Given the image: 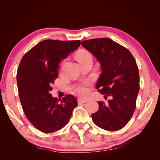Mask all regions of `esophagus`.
<instances>
[{
    "label": "esophagus",
    "instance_id": "34e87169",
    "mask_svg": "<svg viewBox=\"0 0 160 160\" xmlns=\"http://www.w3.org/2000/svg\"><path fill=\"white\" fill-rule=\"evenodd\" d=\"M88 100L86 99H78V103L79 104H83V103H85Z\"/></svg>",
    "mask_w": 160,
    "mask_h": 160
}]
</instances>
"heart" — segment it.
I'll return each instance as SVG.
<instances>
[{"instance_id": "b5f03b06", "label": "heart", "mask_w": 160, "mask_h": 160, "mask_svg": "<svg viewBox=\"0 0 160 160\" xmlns=\"http://www.w3.org/2000/svg\"><path fill=\"white\" fill-rule=\"evenodd\" d=\"M77 61H79V62H83L88 59H92L91 53L88 51L82 49L77 52ZM85 85H87V83H85ZM75 90L77 91V93L81 96H85L87 93H88V90H87L86 88L84 85L76 87Z\"/></svg>"}]
</instances>
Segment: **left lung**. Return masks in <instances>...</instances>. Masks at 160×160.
Returning a JSON list of instances; mask_svg holds the SVG:
<instances>
[{
  "instance_id": "1",
  "label": "left lung",
  "mask_w": 160,
  "mask_h": 160,
  "mask_svg": "<svg viewBox=\"0 0 160 160\" xmlns=\"http://www.w3.org/2000/svg\"><path fill=\"white\" fill-rule=\"evenodd\" d=\"M81 45L100 62L101 74L96 89L108 103L98 101L99 109L91 115L100 128L115 132L122 129L132 118L139 91L138 67L126 48L108 38L83 41Z\"/></svg>"
}]
</instances>
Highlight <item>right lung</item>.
I'll list each match as a JSON object with an SVG mask.
<instances>
[{
	"label": "right lung",
	"instance_id": "obj_1",
	"mask_svg": "<svg viewBox=\"0 0 160 160\" xmlns=\"http://www.w3.org/2000/svg\"><path fill=\"white\" fill-rule=\"evenodd\" d=\"M80 44L79 40L42 41L26 52L19 64L17 81L23 111L33 126L43 133L64 128L77 106L73 95L58 99L49 92L58 77L61 61Z\"/></svg>",
	"mask_w": 160,
	"mask_h": 160
}]
</instances>
